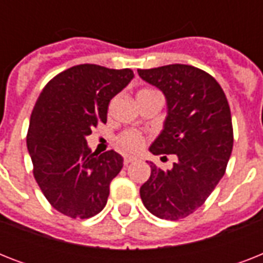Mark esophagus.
<instances>
[{"label":"esophagus","mask_w":263,"mask_h":263,"mask_svg":"<svg viewBox=\"0 0 263 263\" xmlns=\"http://www.w3.org/2000/svg\"><path fill=\"white\" fill-rule=\"evenodd\" d=\"M136 161V157H132V156H125L124 157V165H129L132 162H135Z\"/></svg>","instance_id":"esophagus-1"}]
</instances>
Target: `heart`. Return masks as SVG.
Returning a JSON list of instances; mask_svg holds the SVG:
<instances>
[{
  "label": "heart",
  "instance_id": "1",
  "mask_svg": "<svg viewBox=\"0 0 263 263\" xmlns=\"http://www.w3.org/2000/svg\"><path fill=\"white\" fill-rule=\"evenodd\" d=\"M150 91H154V90H142L139 91V94L140 92H150ZM117 144H119L120 147L123 148V150H125V152L135 153V152H139L140 148L143 147L144 138L140 135L139 132L127 131V132H123V134L117 138Z\"/></svg>",
  "mask_w": 263,
  "mask_h": 263
}]
</instances>
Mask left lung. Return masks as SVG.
I'll use <instances>...</instances> for the list:
<instances>
[{
    "mask_svg": "<svg viewBox=\"0 0 263 263\" xmlns=\"http://www.w3.org/2000/svg\"><path fill=\"white\" fill-rule=\"evenodd\" d=\"M138 73L164 92L168 105L150 152L177 156L166 172L150 162L140 198L158 218L180 220L199 209L224 176L233 147L231 109L217 80L199 68L172 64Z\"/></svg>",
    "mask_w": 263,
    "mask_h": 263,
    "instance_id": "left-lung-1",
    "label": "left lung"
}]
</instances>
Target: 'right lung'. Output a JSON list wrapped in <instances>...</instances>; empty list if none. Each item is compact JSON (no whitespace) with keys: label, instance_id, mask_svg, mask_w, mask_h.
Masks as SVG:
<instances>
[{"label":"right lung","instance_id":"right-lung-1","mask_svg":"<svg viewBox=\"0 0 263 263\" xmlns=\"http://www.w3.org/2000/svg\"><path fill=\"white\" fill-rule=\"evenodd\" d=\"M132 78L128 68L82 64L54 76L36 99L27 148L41 191L64 216L84 220L106 204L123 157L115 150L98 156L86 138L99 123H106L110 99Z\"/></svg>","mask_w":263,"mask_h":263}]
</instances>
